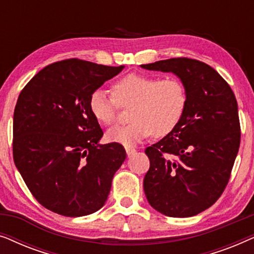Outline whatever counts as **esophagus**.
<instances>
[{
	"instance_id": "esophagus-1",
	"label": "esophagus",
	"mask_w": 254,
	"mask_h": 254,
	"mask_svg": "<svg viewBox=\"0 0 254 254\" xmlns=\"http://www.w3.org/2000/svg\"><path fill=\"white\" fill-rule=\"evenodd\" d=\"M135 152H136V150H135L134 148H130V147H127L126 148V154H127V156L128 157H130V156H133Z\"/></svg>"
}]
</instances>
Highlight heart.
<instances>
[{"label": "heart", "instance_id": "obj_1", "mask_svg": "<svg viewBox=\"0 0 254 254\" xmlns=\"http://www.w3.org/2000/svg\"><path fill=\"white\" fill-rule=\"evenodd\" d=\"M187 100L186 86L180 79L131 72L113 83V93L93 90L89 109L98 123L110 126L117 121L120 105H131L130 123L106 133L109 141L131 147L151 134L163 137L175 130L185 116Z\"/></svg>", "mask_w": 254, "mask_h": 254}]
</instances>
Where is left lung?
<instances>
[{
	"label": "left lung",
	"instance_id": "8db88e82",
	"mask_svg": "<svg viewBox=\"0 0 254 254\" xmlns=\"http://www.w3.org/2000/svg\"><path fill=\"white\" fill-rule=\"evenodd\" d=\"M141 67L173 72L189 96L178 127L145 149L150 161L143 180L145 196L166 216H194L216 202L230 179L241 144L237 100L214 68L194 59L173 58Z\"/></svg>",
	"mask_w": 254,
	"mask_h": 254
}]
</instances>
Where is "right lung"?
I'll return each mask as SVG.
<instances>
[{"label":"right lung","mask_w":254,"mask_h":254,"mask_svg":"<svg viewBox=\"0 0 254 254\" xmlns=\"http://www.w3.org/2000/svg\"><path fill=\"white\" fill-rule=\"evenodd\" d=\"M125 67L68 59L24 86L13 112V162L36 200L54 213L79 217L99 210L126 158L119 143L100 144L90 112L93 90Z\"/></svg>","instance_id":"right-lung-1"}]
</instances>
